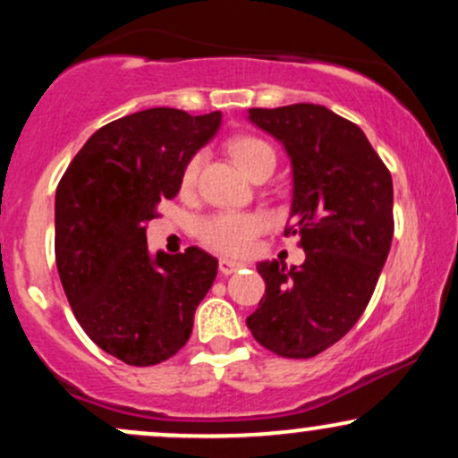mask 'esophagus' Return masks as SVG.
<instances>
[{
	"instance_id": "34e87169",
	"label": "esophagus",
	"mask_w": 458,
	"mask_h": 458,
	"mask_svg": "<svg viewBox=\"0 0 458 458\" xmlns=\"http://www.w3.org/2000/svg\"><path fill=\"white\" fill-rule=\"evenodd\" d=\"M241 267H245L243 262H234V260H228V259L219 260V273H222V276H230V273L239 271Z\"/></svg>"
}]
</instances>
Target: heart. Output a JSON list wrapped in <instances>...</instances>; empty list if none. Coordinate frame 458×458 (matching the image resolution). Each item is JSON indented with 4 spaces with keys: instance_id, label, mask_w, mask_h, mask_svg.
<instances>
[{
    "instance_id": "b5f03b06",
    "label": "heart",
    "mask_w": 458,
    "mask_h": 458,
    "mask_svg": "<svg viewBox=\"0 0 458 458\" xmlns=\"http://www.w3.org/2000/svg\"><path fill=\"white\" fill-rule=\"evenodd\" d=\"M228 152L239 163L247 176L276 167V152L265 140L256 135H236L228 141ZM199 170V155L191 157L182 170V189L193 187ZM265 230V219L256 213H215L199 219L196 225L198 239L211 250L228 256H243L251 250L256 236Z\"/></svg>"
}]
</instances>
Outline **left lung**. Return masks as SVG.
<instances>
[{"instance_id": "1", "label": "left lung", "mask_w": 458, "mask_h": 458, "mask_svg": "<svg viewBox=\"0 0 458 458\" xmlns=\"http://www.w3.org/2000/svg\"><path fill=\"white\" fill-rule=\"evenodd\" d=\"M293 163L291 224L306 251L286 269L260 262L265 295L247 317L256 343L308 360L346 335L375 293L394 234V189L386 163L357 124L323 105L250 109Z\"/></svg>"}]
</instances>
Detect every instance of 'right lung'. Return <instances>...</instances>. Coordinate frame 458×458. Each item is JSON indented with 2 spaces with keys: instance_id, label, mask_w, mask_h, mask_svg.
I'll return each instance as SVG.
<instances>
[{
  "instance_id": "obj_1",
  "label": "right lung",
  "mask_w": 458,
  "mask_h": 458,
  "mask_svg": "<svg viewBox=\"0 0 458 458\" xmlns=\"http://www.w3.org/2000/svg\"><path fill=\"white\" fill-rule=\"evenodd\" d=\"M222 114L152 107L105 124L55 191V262L72 314L105 353L129 366L170 360L217 276L199 247L152 259L146 224L172 199L187 161L217 133Z\"/></svg>"
}]
</instances>
